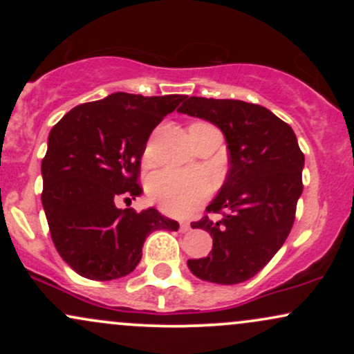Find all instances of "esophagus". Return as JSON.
I'll use <instances>...</instances> for the list:
<instances>
[{"label":"esophagus","mask_w":354,"mask_h":354,"mask_svg":"<svg viewBox=\"0 0 354 354\" xmlns=\"http://www.w3.org/2000/svg\"><path fill=\"white\" fill-rule=\"evenodd\" d=\"M191 230V225L188 221H181L180 223V231L181 233H186V231H189Z\"/></svg>","instance_id":"obj_1"}]
</instances>
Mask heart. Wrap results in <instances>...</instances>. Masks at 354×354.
Wrapping results in <instances>:
<instances>
[{
	"label": "heart",
	"instance_id": "obj_1",
	"mask_svg": "<svg viewBox=\"0 0 354 354\" xmlns=\"http://www.w3.org/2000/svg\"><path fill=\"white\" fill-rule=\"evenodd\" d=\"M148 191L149 198L165 213L174 214V216H186V214L193 213L208 198L211 185L208 178L200 171L163 169V171L153 174L148 183Z\"/></svg>",
	"mask_w": 354,
	"mask_h": 354
}]
</instances>
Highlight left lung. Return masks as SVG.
Returning a JSON list of instances; mask_svg holds the SVG:
<instances>
[{
  "label": "left lung",
  "mask_w": 354,
  "mask_h": 354,
  "mask_svg": "<svg viewBox=\"0 0 354 354\" xmlns=\"http://www.w3.org/2000/svg\"><path fill=\"white\" fill-rule=\"evenodd\" d=\"M178 113L218 126L230 153L226 180L206 208L225 211L223 218L191 225L208 231L213 250L188 259V268L203 281L243 283L268 265L290 234L303 193L304 154L291 126L259 104L185 96Z\"/></svg>",
  "instance_id": "8db88e82"
}]
</instances>
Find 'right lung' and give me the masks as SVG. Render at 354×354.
Wrapping results in <instances>:
<instances>
[{
    "label": "right lung",
    "instance_id": "add662e5",
    "mask_svg": "<svg viewBox=\"0 0 354 354\" xmlns=\"http://www.w3.org/2000/svg\"><path fill=\"white\" fill-rule=\"evenodd\" d=\"M183 100L118 91L73 108L53 126L41 203L56 250L83 278H123L138 266L153 231L180 228L158 209L136 213L116 203L143 193L138 173L146 141Z\"/></svg>",
    "mask_w": 354,
    "mask_h": 354
}]
</instances>
